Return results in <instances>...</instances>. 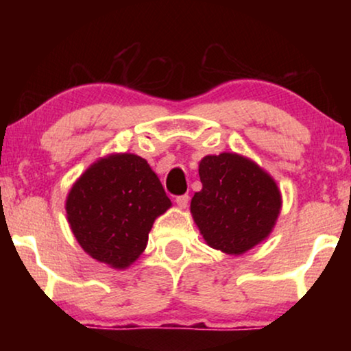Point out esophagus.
Masks as SVG:
<instances>
[{"label": "esophagus", "instance_id": "esophagus-1", "mask_svg": "<svg viewBox=\"0 0 351 351\" xmlns=\"http://www.w3.org/2000/svg\"><path fill=\"white\" fill-rule=\"evenodd\" d=\"M189 201H190L189 195H182V196H177V198H176V204L179 206L180 209H186V206H189Z\"/></svg>", "mask_w": 351, "mask_h": 351}]
</instances>
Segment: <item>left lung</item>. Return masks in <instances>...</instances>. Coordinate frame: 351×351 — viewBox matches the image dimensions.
Segmentation results:
<instances>
[{
    "label": "left lung",
    "mask_w": 351,
    "mask_h": 351,
    "mask_svg": "<svg viewBox=\"0 0 351 351\" xmlns=\"http://www.w3.org/2000/svg\"><path fill=\"white\" fill-rule=\"evenodd\" d=\"M190 213L208 246L241 256L270 237L282 208L275 179L251 158L223 152L199 161Z\"/></svg>",
    "instance_id": "8db88e82"
}]
</instances>
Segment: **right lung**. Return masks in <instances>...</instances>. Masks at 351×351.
I'll list each match as a JSON object with an SVG mask.
<instances>
[{
	"label": "right lung",
	"instance_id": "right-lung-1",
	"mask_svg": "<svg viewBox=\"0 0 351 351\" xmlns=\"http://www.w3.org/2000/svg\"><path fill=\"white\" fill-rule=\"evenodd\" d=\"M172 206L147 160L110 153L93 162L66 195L71 233L86 254L114 270L142 256L155 220Z\"/></svg>",
	"mask_w": 351,
	"mask_h": 351
}]
</instances>
